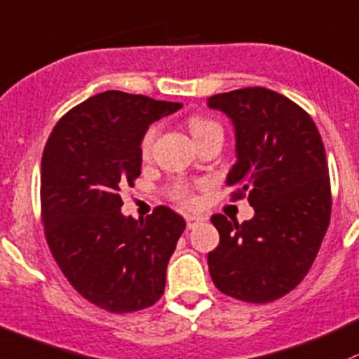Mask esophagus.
<instances>
[{"mask_svg":"<svg viewBox=\"0 0 359 359\" xmlns=\"http://www.w3.org/2000/svg\"><path fill=\"white\" fill-rule=\"evenodd\" d=\"M187 226H188V229H191V227L194 226H196L200 222V217L198 215H187Z\"/></svg>","mask_w":359,"mask_h":359,"instance_id":"1","label":"esophagus"}]
</instances>
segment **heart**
<instances>
[{"label": "heart", "mask_w": 359, "mask_h": 359, "mask_svg": "<svg viewBox=\"0 0 359 359\" xmlns=\"http://www.w3.org/2000/svg\"><path fill=\"white\" fill-rule=\"evenodd\" d=\"M188 128H190L191 135H194L195 142L214 132H222L221 126H219L217 123L202 116L191 118L190 121H188ZM156 135H157L156 126H150L147 132H145L144 138H142V154H144V156H149L154 140H156ZM172 196H175V200H178L180 203H183V205H191V203L195 202L194 194H191V188L184 183H178L172 187Z\"/></svg>", "instance_id": "b5f03b06"}]
</instances>
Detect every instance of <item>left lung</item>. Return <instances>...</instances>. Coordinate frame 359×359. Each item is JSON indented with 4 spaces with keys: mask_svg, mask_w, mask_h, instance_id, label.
<instances>
[{
    "mask_svg": "<svg viewBox=\"0 0 359 359\" xmlns=\"http://www.w3.org/2000/svg\"><path fill=\"white\" fill-rule=\"evenodd\" d=\"M231 119L236 163L226 184L248 195L250 221L212 215L217 248L207 257L215 287L231 298L269 303L292 291L310 271L330 221L325 149L313 119L298 104L264 87L207 99Z\"/></svg>",
    "mask_w": 359,
    "mask_h": 359,
    "instance_id": "obj_1",
    "label": "left lung"
}]
</instances>
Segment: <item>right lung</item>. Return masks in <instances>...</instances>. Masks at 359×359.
<instances>
[{"mask_svg":"<svg viewBox=\"0 0 359 359\" xmlns=\"http://www.w3.org/2000/svg\"><path fill=\"white\" fill-rule=\"evenodd\" d=\"M181 102L107 90L68 111L41 164V210L56 264L83 298L111 313L152 306L187 222L169 207L140 221L121 214L119 190L142 171V138Z\"/></svg>","mask_w":359,"mask_h":359,"instance_id":"obj_1","label":"right lung"}]
</instances>
